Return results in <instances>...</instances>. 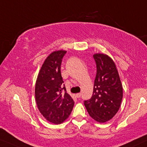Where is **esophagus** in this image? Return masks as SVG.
<instances>
[{
  "label": "esophagus",
  "instance_id": "1",
  "mask_svg": "<svg viewBox=\"0 0 147 147\" xmlns=\"http://www.w3.org/2000/svg\"><path fill=\"white\" fill-rule=\"evenodd\" d=\"M76 97H77L78 98H80V97H81V93H78V94H76Z\"/></svg>",
  "mask_w": 147,
  "mask_h": 147
}]
</instances>
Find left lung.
<instances>
[{"label": "left lung", "mask_w": 147, "mask_h": 147, "mask_svg": "<svg viewBox=\"0 0 147 147\" xmlns=\"http://www.w3.org/2000/svg\"><path fill=\"white\" fill-rule=\"evenodd\" d=\"M96 75L93 94L84 104L90 116L96 121L110 120L119 110L123 98V88L113 60L104 54L93 55Z\"/></svg>", "instance_id": "obj_1"}]
</instances>
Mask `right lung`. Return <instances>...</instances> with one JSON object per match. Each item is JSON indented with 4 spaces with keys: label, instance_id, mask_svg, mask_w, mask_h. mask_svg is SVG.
I'll use <instances>...</instances> for the list:
<instances>
[{
    "label": "right lung",
    "instance_id": "right-lung-1",
    "mask_svg": "<svg viewBox=\"0 0 147 147\" xmlns=\"http://www.w3.org/2000/svg\"><path fill=\"white\" fill-rule=\"evenodd\" d=\"M67 51H54L46 59L38 74L35 96L39 111L47 121L63 123L71 113L74 102L67 93L61 74L62 59Z\"/></svg>",
    "mask_w": 147,
    "mask_h": 147
}]
</instances>
